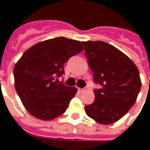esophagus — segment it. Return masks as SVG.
Returning <instances> with one entry per match:
<instances>
[{
	"label": "esophagus",
	"mask_w": 150,
	"mask_h": 150,
	"mask_svg": "<svg viewBox=\"0 0 150 150\" xmlns=\"http://www.w3.org/2000/svg\"><path fill=\"white\" fill-rule=\"evenodd\" d=\"M84 91H85L84 89H81V88H79V89H78V92H79V93H83Z\"/></svg>",
	"instance_id": "1"
}]
</instances>
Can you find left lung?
Instances as JSON below:
<instances>
[{"label": "left lung", "mask_w": 150, "mask_h": 150, "mask_svg": "<svg viewBox=\"0 0 150 150\" xmlns=\"http://www.w3.org/2000/svg\"><path fill=\"white\" fill-rule=\"evenodd\" d=\"M82 43L94 82L102 87L94 89L95 100L85 107V111L101 125L115 123L136 101L142 86L139 69L126 54L109 43Z\"/></svg>", "instance_id": "1"}]
</instances>
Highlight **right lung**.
Here are the masks:
<instances>
[{
    "label": "right lung",
    "instance_id": "obj_1",
    "mask_svg": "<svg viewBox=\"0 0 150 150\" xmlns=\"http://www.w3.org/2000/svg\"><path fill=\"white\" fill-rule=\"evenodd\" d=\"M83 50L80 41L56 37L36 43L24 52L14 67L15 87L27 111L51 121L66 111L75 87L57 82L71 57Z\"/></svg>",
    "mask_w": 150,
    "mask_h": 150
}]
</instances>
